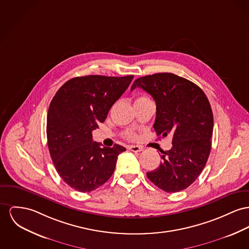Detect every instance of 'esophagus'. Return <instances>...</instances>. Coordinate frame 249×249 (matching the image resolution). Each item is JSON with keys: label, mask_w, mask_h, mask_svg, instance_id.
<instances>
[{"label": "esophagus", "mask_w": 249, "mask_h": 249, "mask_svg": "<svg viewBox=\"0 0 249 249\" xmlns=\"http://www.w3.org/2000/svg\"><path fill=\"white\" fill-rule=\"evenodd\" d=\"M128 149L132 152H141L143 150V148L140 145H130V146H128Z\"/></svg>", "instance_id": "34e87169"}]
</instances>
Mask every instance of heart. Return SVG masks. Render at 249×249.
Wrapping results in <instances>:
<instances>
[{"label": "heart", "mask_w": 249, "mask_h": 249, "mask_svg": "<svg viewBox=\"0 0 249 249\" xmlns=\"http://www.w3.org/2000/svg\"><path fill=\"white\" fill-rule=\"evenodd\" d=\"M146 99H148V98H146V97H140V98H138L136 101ZM125 137H126V138H128V139H130V140H133V139H135V138H136V134L133 132V131H131V130H127V131L125 132Z\"/></svg>", "instance_id": "b5f03b06"}]
</instances>
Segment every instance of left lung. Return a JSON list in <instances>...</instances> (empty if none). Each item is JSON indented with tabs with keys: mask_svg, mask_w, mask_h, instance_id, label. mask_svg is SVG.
Returning a JSON list of instances; mask_svg holds the SVG:
<instances>
[{
	"mask_svg": "<svg viewBox=\"0 0 249 249\" xmlns=\"http://www.w3.org/2000/svg\"><path fill=\"white\" fill-rule=\"evenodd\" d=\"M136 88L156 102L157 135L173 136V147L162 151L161 163L146 176L164 192L182 191L197 178L211 153L213 114L210 102L197 85L170 72L140 77L131 90Z\"/></svg>",
	"mask_w": 249,
	"mask_h": 249,
	"instance_id": "1",
	"label": "left lung"
}]
</instances>
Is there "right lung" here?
<instances>
[{
  "instance_id": "1",
  "label": "right lung",
  "mask_w": 249,
  "mask_h": 249,
  "mask_svg": "<svg viewBox=\"0 0 249 249\" xmlns=\"http://www.w3.org/2000/svg\"><path fill=\"white\" fill-rule=\"evenodd\" d=\"M133 77H74L51 101L46 130L48 148L56 172L71 188L89 193L112 176L119 154L126 149L119 144L101 148L92 142L91 132L105 122Z\"/></svg>"
}]
</instances>
